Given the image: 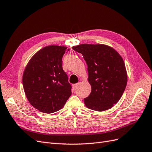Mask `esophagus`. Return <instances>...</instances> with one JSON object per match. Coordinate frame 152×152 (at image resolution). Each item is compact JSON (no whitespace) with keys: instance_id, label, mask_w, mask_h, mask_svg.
<instances>
[{"instance_id":"obj_1","label":"esophagus","mask_w":152,"mask_h":152,"mask_svg":"<svg viewBox=\"0 0 152 152\" xmlns=\"http://www.w3.org/2000/svg\"><path fill=\"white\" fill-rule=\"evenodd\" d=\"M78 85H79V84H78V83H76V84H74V85H72V86H73V88H74V89L76 88H77V86H78Z\"/></svg>"}]
</instances>
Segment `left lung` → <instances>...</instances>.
Wrapping results in <instances>:
<instances>
[{"label": "left lung", "mask_w": 152, "mask_h": 152, "mask_svg": "<svg viewBox=\"0 0 152 152\" xmlns=\"http://www.w3.org/2000/svg\"><path fill=\"white\" fill-rule=\"evenodd\" d=\"M72 48L81 53L88 66L91 91L84 99L85 105L96 111L110 109L120 100L127 85L122 58L113 48L102 44H81Z\"/></svg>", "instance_id": "1"}]
</instances>
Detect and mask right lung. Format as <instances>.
<instances>
[{"instance_id":"right-lung-1","label":"right lung","mask_w":152,"mask_h":152,"mask_svg":"<svg viewBox=\"0 0 152 152\" xmlns=\"http://www.w3.org/2000/svg\"><path fill=\"white\" fill-rule=\"evenodd\" d=\"M67 47L50 45L34 55L24 69L23 85L31 105L44 113L61 109L71 95L72 86L62 69Z\"/></svg>"}]
</instances>
